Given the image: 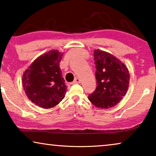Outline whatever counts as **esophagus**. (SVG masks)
<instances>
[{"label": "esophagus", "instance_id": "obj_1", "mask_svg": "<svg viewBox=\"0 0 156 156\" xmlns=\"http://www.w3.org/2000/svg\"><path fill=\"white\" fill-rule=\"evenodd\" d=\"M81 82V80L80 78L76 77L74 79V80L73 81V82H72V84H79V83Z\"/></svg>", "mask_w": 156, "mask_h": 156}]
</instances>
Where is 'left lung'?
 Returning a JSON list of instances; mask_svg holds the SVG:
<instances>
[{
  "mask_svg": "<svg viewBox=\"0 0 156 156\" xmlns=\"http://www.w3.org/2000/svg\"><path fill=\"white\" fill-rule=\"evenodd\" d=\"M94 52L97 86L88 99L100 108L112 107L127 92L130 79L129 70L114 55L99 50Z\"/></svg>",
  "mask_w": 156,
  "mask_h": 156,
  "instance_id": "left-lung-1",
  "label": "left lung"
}]
</instances>
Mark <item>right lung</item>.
<instances>
[{"label": "right lung", "mask_w": 156, "mask_h": 156, "mask_svg": "<svg viewBox=\"0 0 156 156\" xmlns=\"http://www.w3.org/2000/svg\"><path fill=\"white\" fill-rule=\"evenodd\" d=\"M62 56L57 50H51L38 57L23 74L25 94L40 107H54L65 97L67 87L59 65Z\"/></svg>", "instance_id": "add662e5"}]
</instances>
